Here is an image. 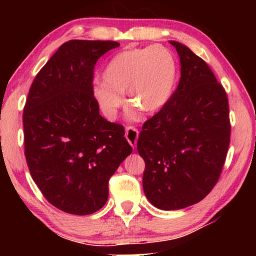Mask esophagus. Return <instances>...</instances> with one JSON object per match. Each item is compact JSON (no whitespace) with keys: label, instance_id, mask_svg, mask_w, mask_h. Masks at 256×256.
Masks as SVG:
<instances>
[{"label":"esophagus","instance_id":"esophagus-1","mask_svg":"<svg viewBox=\"0 0 256 256\" xmlns=\"http://www.w3.org/2000/svg\"><path fill=\"white\" fill-rule=\"evenodd\" d=\"M126 138L129 142L132 148H136L138 144V130L134 127H127L126 128Z\"/></svg>","mask_w":256,"mask_h":256}]
</instances>
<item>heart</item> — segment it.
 Here are the masks:
<instances>
[{
    "mask_svg": "<svg viewBox=\"0 0 256 256\" xmlns=\"http://www.w3.org/2000/svg\"><path fill=\"white\" fill-rule=\"evenodd\" d=\"M104 82L93 85V96L108 118L116 116L127 93L132 104L156 113L169 102L177 82V62L163 45L132 48L118 52L104 70ZM135 118V114H130Z\"/></svg>",
    "mask_w": 256,
    "mask_h": 256,
    "instance_id": "obj_1",
    "label": "heart"
}]
</instances>
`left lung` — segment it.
I'll return each instance as SVG.
<instances>
[{"label":"left lung","instance_id":"obj_1","mask_svg":"<svg viewBox=\"0 0 256 256\" xmlns=\"http://www.w3.org/2000/svg\"><path fill=\"white\" fill-rule=\"evenodd\" d=\"M170 44L180 56V84L138 140L146 197L166 211L197 204L211 192L230 136L228 99L212 70L180 42Z\"/></svg>","mask_w":256,"mask_h":256}]
</instances>
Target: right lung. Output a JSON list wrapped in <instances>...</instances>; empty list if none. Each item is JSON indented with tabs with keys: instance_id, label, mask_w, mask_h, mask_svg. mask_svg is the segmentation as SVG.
<instances>
[{
	"instance_id": "right-lung-1",
	"label": "right lung",
	"mask_w": 256,
	"mask_h": 256,
	"mask_svg": "<svg viewBox=\"0 0 256 256\" xmlns=\"http://www.w3.org/2000/svg\"><path fill=\"white\" fill-rule=\"evenodd\" d=\"M120 46L112 40H68L34 78L23 112L31 177L46 200L87 216L108 199V180L132 152L124 128L99 113L93 96L98 59Z\"/></svg>"
}]
</instances>
